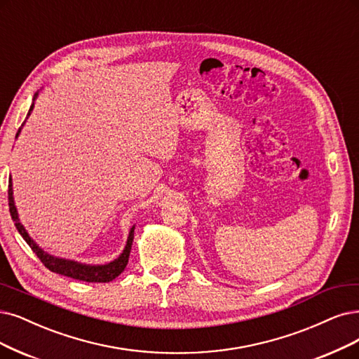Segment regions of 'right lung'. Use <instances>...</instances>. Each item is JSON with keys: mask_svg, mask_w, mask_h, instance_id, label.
Here are the masks:
<instances>
[{"mask_svg": "<svg viewBox=\"0 0 359 359\" xmlns=\"http://www.w3.org/2000/svg\"><path fill=\"white\" fill-rule=\"evenodd\" d=\"M35 97H36V95H35ZM32 108H34V103L29 108L28 116L31 115ZM18 135H19V131H18ZM18 135H16V137H18ZM8 207H10V216L13 219V222H15L16 229L19 231V233L23 236V240L28 243V245L32 248V251L36 255V257L41 260V263L48 271L59 273V275H63V276L74 278V280H78V281L109 283V281L115 280V278L126 269L127 263H128V256H130V250H131V244H133V238H135V226H133L131 231H130L127 245L121 253V256L115 259L114 262L108 263V264H97V266H91V264H83V263H78V262H74V260L53 257V256L47 255L46 251H43L34 243V240L28 235V232L25 231L23 224L19 222L18 210L15 207V201H13L11 179L8 182Z\"/></svg>", "mask_w": 359, "mask_h": 359, "instance_id": "obj_1", "label": "right lung"}]
</instances>
